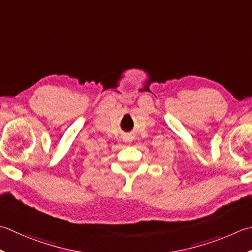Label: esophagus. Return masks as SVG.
I'll use <instances>...</instances> for the list:
<instances>
[{"label": "esophagus", "instance_id": "esophagus-1", "mask_svg": "<svg viewBox=\"0 0 252 252\" xmlns=\"http://www.w3.org/2000/svg\"><path fill=\"white\" fill-rule=\"evenodd\" d=\"M126 142H130V139H127V140H126Z\"/></svg>", "mask_w": 252, "mask_h": 252}]
</instances>
